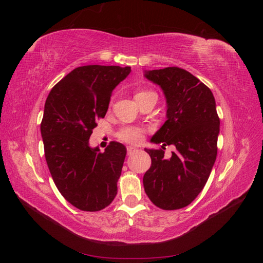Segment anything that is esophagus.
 <instances>
[{
  "mask_svg": "<svg viewBox=\"0 0 263 263\" xmlns=\"http://www.w3.org/2000/svg\"><path fill=\"white\" fill-rule=\"evenodd\" d=\"M137 151H138V149L136 147H133V146L127 147V154H128V156L134 155L135 153H137Z\"/></svg>",
  "mask_w": 263,
  "mask_h": 263,
  "instance_id": "1",
  "label": "esophagus"
}]
</instances>
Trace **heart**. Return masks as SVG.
Wrapping results in <instances>:
<instances>
[{"label": "heart", "instance_id": "1", "mask_svg": "<svg viewBox=\"0 0 263 263\" xmlns=\"http://www.w3.org/2000/svg\"><path fill=\"white\" fill-rule=\"evenodd\" d=\"M155 92L148 91V90H140L137 91L135 94V99L136 101L140 100L141 98H145L149 94H154ZM117 137L126 142H130V144H138L144 138V130L139 127H133V126H127L123 127V128L117 133Z\"/></svg>", "mask_w": 263, "mask_h": 263}]
</instances>
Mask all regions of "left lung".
<instances>
[{"instance_id":"left-lung-1","label":"left lung","mask_w":263,"mask_h":263,"mask_svg":"<svg viewBox=\"0 0 263 263\" xmlns=\"http://www.w3.org/2000/svg\"><path fill=\"white\" fill-rule=\"evenodd\" d=\"M145 77L161 87L166 100V121L150 141L176 147L168 159L162 149H145L151 158L145 192L159 209L179 210L201 193L216 160V103L209 87L184 69L150 70Z\"/></svg>"}]
</instances>
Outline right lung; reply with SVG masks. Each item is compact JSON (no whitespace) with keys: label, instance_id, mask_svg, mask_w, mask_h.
I'll list each match as a JSON object with an SVG mask.
<instances>
[{"label":"right lung","instance_id":"1","mask_svg":"<svg viewBox=\"0 0 263 263\" xmlns=\"http://www.w3.org/2000/svg\"><path fill=\"white\" fill-rule=\"evenodd\" d=\"M130 71L118 66L76 68L46 100L41 124L46 161L61 195L81 211L105 209L117 194L125 146L110 141L100 153L89 139L107 112L113 90Z\"/></svg>","mask_w":263,"mask_h":263}]
</instances>
